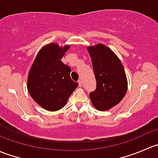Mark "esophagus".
Listing matches in <instances>:
<instances>
[{
  "mask_svg": "<svg viewBox=\"0 0 158 158\" xmlns=\"http://www.w3.org/2000/svg\"><path fill=\"white\" fill-rule=\"evenodd\" d=\"M78 83H79V87H82V81L79 80V81H78Z\"/></svg>",
  "mask_w": 158,
  "mask_h": 158,
  "instance_id": "1",
  "label": "esophagus"
}]
</instances>
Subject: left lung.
I'll return each mask as SVG.
<instances>
[{
	"label": "left lung",
	"mask_w": 158,
	"mask_h": 158,
	"mask_svg": "<svg viewBox=\"0 0 158 158\" xmlns=\"http://www.w3.org/2000/svg\"><path fill=\"white\" fill-rule=\"evenodd\" d=\"M96 81V89L89 93L92 105L106 111L118 104L128 88L126 75L117 56L109 47L98 44L88 47Z\"/></svg>",
	"instance_id": "1"
}]
</instances>
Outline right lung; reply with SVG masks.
I'll return each mask as SVG.
<instances>
[{"mask_svg": "<svg viewBox=\"0 0 158 158\" xmlns=\"http://www.w3.org/2000/svg\"><path fill=\"white\" fill-rule=\"evenodd\" d=\"M69 47L50 44L40 49L30 70L27 89L33 99L48 111L63 108L79 84L72 80L71 69L61 61Z\"/></svg>", "mask_w": 158, "mask_h": 158, "instance_id": "add662e5", "label": "right lung"}]
</instances>
